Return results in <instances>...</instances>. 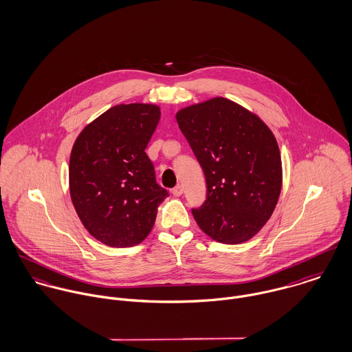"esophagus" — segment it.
Here are the masks:
<instances>
[{"mask_svg":"<svg viewBox=\"0 0 352 352\" xmlns=\"http://www.w3.org/2000/svg\"><path fill=\"white\" fill-rule=\"evenodd\" d=\"M172 194H173V197H176V198L182 197V195H183V187H182V186L175 187V188L172 190Z\"/></svg>","mask_w":352,"mask_h":352,"instance_id":"1","label":"esophagus"}]
</instances>
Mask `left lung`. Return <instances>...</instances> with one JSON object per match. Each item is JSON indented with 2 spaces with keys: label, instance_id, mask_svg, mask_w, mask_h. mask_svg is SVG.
Returning <instances> with one entry per match:
<instances>
[{
  "label": "left lung",
  "instance_id": "1",
  "mask_svg": "<svg viewBox=\"0 0 352 352\" xmlns=\"http://www.w3.org/2000/svg\"><path fill=\"white\" fill-rule=\"evenodd\" d=\"M176 122L206 177L207 199L192 210L198 226L222 244L251 240L272 215L283 183L271 129L225 98L187 105L176 112Z\"/></svg>",
  "mask_w": 352,
  "mask_h": 352
}]
</instances>
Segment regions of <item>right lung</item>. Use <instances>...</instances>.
Listing matches in <instances>:
<instances>
[{"instance_id":"right-lung-1","label":"right lung","mask_w":352,"mask_h":352,"mask_svg":"<svg viewBox=\"0 0 352 352\" xmlns=\"http://www.w3.org/2000/svg\"><path fill=\"white\" fill-rule=\"evenodd\" d=\"M160 116L157 104L113 105L82 129L72 148L73 206L88 233L108 247L141 244L168 197L145 151Z\"/></svg>"}]
</instances>
